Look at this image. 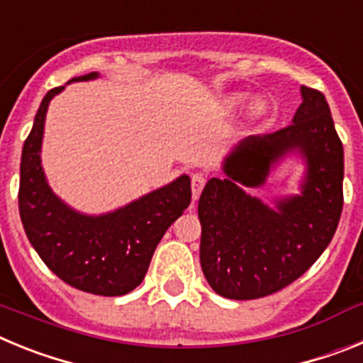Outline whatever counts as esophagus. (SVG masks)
I'll list each match as a JSON object with an SVG mask.
<instances>
[{
    "label": "esophagus",
    "mask_w": 363,
    "mask_h": 363,
    "mask_svg": "<svg viewBox=\"0 0 363 363\" xmlns=\"http://www.w3.org/2000/svg\"><path fill=\"white\" fill-rule=\"evenodd\" d=\"M191 182H192V198L198 200L201 194V189H203L205 182H207V176L201 174V172H196V174H192Z\"/></svg>",
    "instance_id": "34e87169"
}]
</instances>
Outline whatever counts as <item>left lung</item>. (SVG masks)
<instances>
[{"label":"left lung","instance_id":"obj_1","mask_svg":"<svg viewBox=\"0 0 363 363\" xmlns=\"http://www.w3.org/2000/svg\"><path fill=\"white\" fill-rule=\"evenodd\" d=\"M293 123L277 133L249 136L225 160L227 178H211L198 201L200 264L223 298L255 300L293 284L331 243L344 207V147L325 96L301 86ZM296 148L308 160L300 197L267 208L245 194L270 165Z\"/></svg>","mask_w":363,"mask_h":363}]
</instances>
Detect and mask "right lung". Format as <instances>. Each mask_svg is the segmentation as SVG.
<instances>
[{
  "instance_id": "obj_1",
  "label": "right lung",
  "mask_w": 363,
  "mask_h": 363,
  "mask_svg": "<svg viewBox=\"0 0 363 363\" xmlns=\"http://www.w3.org/2000/svg\"><path fill=\"white\" fill-rule=\"evenodd\" d=\"M96 76L98 72H91L70 82ZM63 89L56 86L45 94L23 143L19 216L28 242L57 278L85 293L121 296L142 284L156 245L191 203V179L179 176L167 187L104 216L69 209L47 185L40 160L47 107Z\"/></svg>"
}]
</instances>
